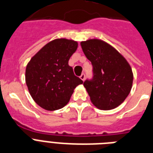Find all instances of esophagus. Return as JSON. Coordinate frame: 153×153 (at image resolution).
<instances>
[{
	"label": "esophagus",
	"instance_id": "obj_1",
	"mask_svg": "<svg viewBox=\"0 0 153 153\" xmlns=\"http://www.w3.org/2000/svg\"><path fill=\"white\" fill-rule=\"evenodd\" d=\"M80 79H81V80H83V81H84V79H85V74H84V73H82V74L80 75Z\"/></svg>",
	"mask_w": 153,
	"mask_h": 153
}]
</instances>
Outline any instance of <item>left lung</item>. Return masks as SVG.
Instances as JSON below:
<instances>
[{"label":"left lung","instance_id":"obj_1","mask_svg":"<svg viewBox=\"0 0 153 153\" xmlns=\"http://www.w3.org/2000/svg\"><path fill=\"white\" fill-rule=\"evenodd\" d=\"M93 66V77L84 86L94 106L103 111L118 107L131 91L134 75L126 58L107 42L93 39L80 42Z\"/></svg>","mask_w":153,"mask_h":153}]
</instances>
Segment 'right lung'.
Masks as SVG:
<instances>
[{
	"label": "right lung",
	"instance_id": "add662e5",
	"mask_svg": "<svg viewBox=\"0 0 153 153\" xmlns=\"http://www.w3.org/2000/svg\"><path fill=\"white\" fill-rule=\"evenodd\" d=\"M77 46L76 41L57 39L46 44L27 65L25 80L29 93L43 109L56 111L64 107L76 87L83 84L69 65Z\"/></svg>",
	"mask_w": 153,
	"mask_h": 153
}]
</instances>
